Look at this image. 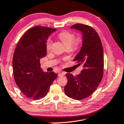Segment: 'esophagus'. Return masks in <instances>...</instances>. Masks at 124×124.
Wrapping results in <instances>:
<instances>
[{"instance_id":"obj_1","label":"esophagus","mask_w":124,"mask_h":124,"mask_svg":"<svg viewBox=\"0 0 124 124\" xmlns=\"http://www.w3.org/2000/svg\"><path fill=\"white\" fill-rule=\"evenodd\" d=\"M64 74L65 73L64 72H58V76H63Z\"/></svg>"}]
</instances>
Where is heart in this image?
<instances>
[{
	"mask_svg": "<svg viewBox=\"0 0 124 124\" xmlns=\"http://www.w3.org/2000/svg\"><path fill=\"white\" fill-rule=\"evenodd\" d=\"M58 37L62 41L66 47H70L72 45V50L77 51L81 46L82 43V39L80 37H78L75 38V35L73 33H71L67 31H63L60 33L58 35ZM52 45V40L51 39H48L46 42V49L47 50H50Z\"/></svg>",
	"mask_w": 124,
	"mask_h": 124,
	"instance_id": "obj_1",
	"label": "heart"
}]
</instances>
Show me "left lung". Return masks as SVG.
Listing matches in <instances>:
<instances>
[{
  "label": "left lung",
  "instance_id": "obj_1",
  "mask_svg": "<svg viewBox=\"0 0 124 124\" xmlns=\"http://www.w3.org/2000/svg\"><path fill=\"white\" fill-rule=\"evenodd\" d=\"M82 32V45L73 61L81 65L80 73L73 76L66 73L68 82L64 92L68 97L75 100L89 97L97 89L101 81L104 72V54L101 42L96 31L88 25L77 23L70 27Z\"/></svg>",
  "mask_w": 124,
  "mask_h": 124
}]
</instances>
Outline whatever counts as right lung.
<instances>
[{"mask_svg":"<svg viewBox=\"0 0 124 124\" xmlns=\"http://www.w3.org/2000/svg\"><path fill=\"white\" fill-rule=\"evenodd\" d=\"M56 29L36 26L23 34L15 48L13 58L15 82L25 96L33 100L45 97L57 74L44 72L40 58L46 56V42Z\"/></svg>","mask_w":124,"mask_h":124,"instance_id":"1","label":"right lung"}]
</instances>
